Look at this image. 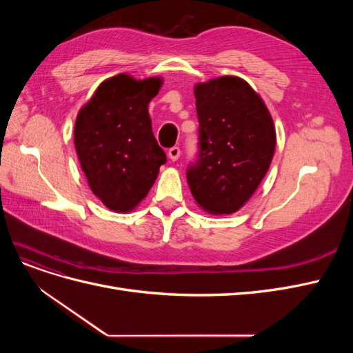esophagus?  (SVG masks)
Instances as JSON below:
<instances>
[{"instance_id": "esophagus-1", "label": "esophagus", "mask_w": 353, "mask_h": 353, "mask_svg": "<svg viewBox=\"0 0 353 353\" xmlns=\"http://www.w3.org/2000/svg\"><path fill=\"white\" fill-rule=\"evenodd\" d=\"M168 156H169V159H170V160H172V162H175V160H178V159H179V156H181L179 147H172V148H169Z\"/></svg>"}]
</instances>
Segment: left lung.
I'll return each mask as SVG.
<instances>
[{"label":"left lung","instance_id":"8db88e82","mask_svg":"<svg viewBox=\"0 0 353 353\" xmlns=\"http://www.w3.org/2000/svg\"><path fill=\"white\" fill-rule=\"evenodd\" d=\"M200 154L187 181L200 209L231 215L258 190L271 165L276 135L261 95L239 77L194 85Z\"/></svg>","mask_w":353,"mask_h":353}]
</instances>
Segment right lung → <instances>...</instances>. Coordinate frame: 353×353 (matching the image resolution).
Returning a JSON list of instances; mask_svg holds the SVG:
<instances>
[{
    "label": "right lung",
    "mask_w": 353,
    "mask_h": 353,
    "mask_svg": "<svg viewBox=\"0 0 353 353\" xmlns=\"http://www.w3.org/2000/svg\"><path fill=\"white\" fill-rule=\"evenodd\" d=\"M162 85L160 77L138 81L119 73L103 81L77 116L73 141L81 168L92 193L113 212L140 205L166 162L148 114Z\"/></svg>",
    "instance_id": "1"
}]
</instances>
